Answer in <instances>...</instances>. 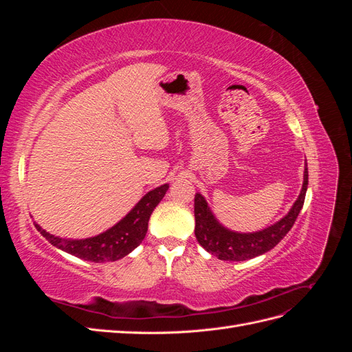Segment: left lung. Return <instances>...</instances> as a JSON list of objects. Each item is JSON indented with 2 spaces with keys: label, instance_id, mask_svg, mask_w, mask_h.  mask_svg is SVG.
Instances as JSON below:
<instances>
[{
  "label": "left lung",
  "instance_id": "8db88e82",
  "mask_svg": "<svg viewBox=\"0 0 352 352\" xmlns=\"http://www.w3.org/2000/svg\"><path fill=\"white\" fill-rule=\"evenodd\" d=\"M308 186V168L305 163L304 182L301 192L287 214L269 228L257 232L241 233L225 228L212 214L206 198L199 192L195 194V236L198 243L207 252L216 255L225 261H245L274 248L291 230L294 223L304 206Z\"/></svg>",
  "mask_w": 352,
  "mask_h": 352
}]
</instances>
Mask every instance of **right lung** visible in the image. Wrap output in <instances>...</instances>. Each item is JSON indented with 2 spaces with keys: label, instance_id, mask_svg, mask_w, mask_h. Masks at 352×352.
I'll return each mask as SVG.
<instances>
[{
  "label": "right lung",
  "instance_id": "add662e5",
  "mask_svg": "<svg viewBox=\"0 0 352 352\" xmlns=\"http://www.w3.org/2000/svg\"><path fill=\"white\" fill-rule=\"evenodd\" d=\"M167 189L168 184H164L146 192L119 223H116L113 228L100 233V235L91 238H60L42 229L36 221L35 228L51 245L78 258L94 263L120 260L127 254H131L144 241L148 230V220H150L158 202L166 195Z\"/></svg>",
  "mask_w": 352,
  "mask_h": 352
}]
</instances>
